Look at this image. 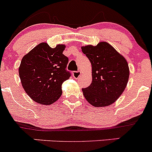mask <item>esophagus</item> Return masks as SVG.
Listing matches in <instances>:
<instances>
[{"instance_id":"34e87169","label":"esophagus","mask_w":152,"mask_h":152,"mask_svg":"<svg viewBox=\"0 0 152 152\" xmlns=\"http://www.w3.org/2000/svg\"><path fill=\"white\" fill-rule=\"evenodd\" d=\"M81 71H73V72L72 73L73 78L76 79H79V78L80 77V76H81Z\"/></svg>"}]
</instances>
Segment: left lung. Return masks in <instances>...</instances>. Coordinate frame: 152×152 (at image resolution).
<instances>
[{
  "instance_id": "obj_1",
  "label": "left lung",
  "mask_w": 152,
  "mask_h": 152,
  "mask_svg": "<svg viewBox=\"0 0 152 152\" xmlns=\"http://www.w3.org/2000/svg\"><path fill=\"white\" fill-rule=\"evenodd\" d=\"M91 64L92 81L82 89L88 102L96 107L111 105L123 94L129 79L126 59L106 42L81 47Z\"/></svg>"
}]
</instances>
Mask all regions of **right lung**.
Masks as SVG:
<instances>
[{
  "label": "right lung",
  "mask_w": 152,
  "mask_h": 152,
  "mask_svg": "<svg viewBox=\"0 0 152 152\" xmlns=\"http://www.w3.org/2000/svg\"><path fill=\"white\" fill-rule=\"evenodd\" d=\"M65 48L63 44L52 48L47 42H41L23 57L19 78L33 101L50 105L61 97L63 83L70 77L66 71L68 59L63 54Z\"/></svg>",
  "instance_id": "obj_1"
}]
</instances>
